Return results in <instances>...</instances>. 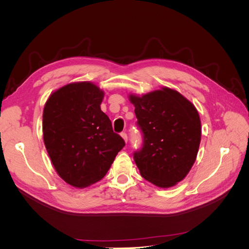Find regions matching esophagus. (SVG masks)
<instances>
[{"instance_id":"obj_1","label":"esophagus","mask_w":249,"mask_h":249,"mask_svg":"<svg viewBox=\"0 0 249 249\" xmlns=\"http://www.w3.org/2000/svg\"><path fill=\"white\" fill-rule=\"evenodd\" d=\"M122 137H123V139L124 140V142L126 143V142H127V135H126L125 133H122Z\"/></svg>"}]
</instances>
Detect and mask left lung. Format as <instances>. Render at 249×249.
<instances>
[{
  "label": "left lung",
  "instance_id": "left-lung-1",
  "mask_svg": "<svg viewBox=\"0 0 249 249\" xmlns=\"http://www.w3.org/2000/svg\"><path fill=\"white\" fill-rule=\"evenodd\" d=\"M129 100L144 137L142 148L134 154L141 177L159 188L176 186L196 160L201 138L198 111L169 87L131 93Z\"/></svg>",
  "mask_w": 249,
  "mask_h": 249
}]
</instances>
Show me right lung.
I'll use <instances>...</instances> for the list:
<instances>
[{
    "label": "right lung",
    "instance_id": "add662e5",
    "mask_svg": "<svg viewBox=\"0 0 249 249\" xmlns=\"http://www.w3.org/2000/svg\"><path fill=\"white\" fill-rule=\"evenodd\" d=\"M104 95L92 82H73L52 92L44 105V145L58 176L74 188L101 180L124 146L101 110Z\"/></svg>",
    "mask_w": 249,
    "mask_h": 249
}]
</instances>
